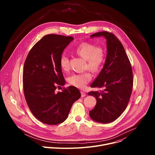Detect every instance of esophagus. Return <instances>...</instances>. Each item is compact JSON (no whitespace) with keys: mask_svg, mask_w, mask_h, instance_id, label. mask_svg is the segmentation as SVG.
<instances>
[{"mask_svg":"<svg viewBox=\"0 0 155 155\" xmlns=\"http://www.w3.org/2000/svg\"><path fill=\"white\" fill-rule=\"evenodd\" d=\"M81 97H82L86 96V94H85L84 92H83V91H81Z\"/></svg>","mask_w":155,"mask_h":155,"instance_id":"34e87169","label":"esophagus"}]
</instances>
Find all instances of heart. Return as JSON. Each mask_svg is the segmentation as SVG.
Returning <instances> with one entry per match:
<instances>
[{
	"mask_svg": "<svg viewBox=\"0 0 155 155\" xmlns=\"http://www.w3.org/2000/svg\"><path fill=\"white\" fill-rule=\"evenodd\" d=\"M76 53L86 60V68L93 72H97L101 68L105 58V52L101 47H96L93 43L89 42L82 43L77 47ZM60 67L64 72L69 70V59L65 54L61 56ZM92 76L89 72L72 74L68 78L70 84L79 88L84 87L91 80Z\"/></svg>",
	"mask_w": 155,
	"mask_h": 155,
	"instance_id": "heart-1",
	"label": "heart"
}]
</instances>
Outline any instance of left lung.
I'll list each match as a JSON object with an SVG mask.
<instances>
[{"label": "left lung", "mask_w": 155, "mask_h": 155, "mask_svg": "<svg viewBox=\"0 0 155 155\" xmlns=\"http://www.w3.org/2000/svg\"><path fill=\"white\" fill-rule=\"evenodd\" d=\"M99 37L106 39L107 56L102 71L91 84V87L102 90L87 94L97 101L90 116L96 122L109 123L117 119L126 109L132 93L133 76L130 63L120 40L107 31L91 35V38Z\"/></svg>", "instance_id": "left-lung-1"}]
</instances>
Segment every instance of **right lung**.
Instances as JSON below:
<instances>
[{
  "label": "right lung",
  "instance_id": "add662e5",
  "mask_svg": "<svg viewBox=\"0 0 155 155\" xmlns=\"http://www.w3.org/2000/svg\"><path fill=\"white\" fill-rule=\"evenodd\" d=\"M73 40L72 37L56 34L45 35L32 48L25 61V99L34 117L45 124L64 122L73 104L81 97L79 90L72 86L62 92L55 91L58 86L65 83L59 61Z\"/></svg>",
  "mask_w": 155,
  "mask_h": 155
}]
</instances>
